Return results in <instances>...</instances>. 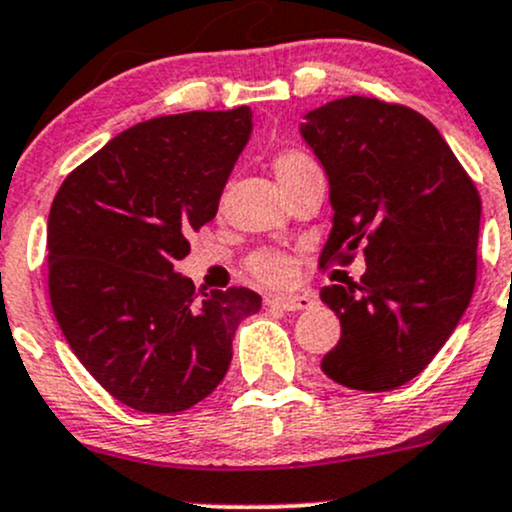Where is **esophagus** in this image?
Segmentation results:
<instances>
[{
  "instance_id": "1",
  "label": "esophagus",
  "mask_w": 512,
  "mask_h": 512,
  "mask_svg": "<svg viewBox=\"0 0 512 512\" xmlns=\"http://www.w3.org/2000/svg\"><path fill=\"white\" fill-rule=\"evenodd\" d=\"M269 306H277L282 311H306L316 303V296L313 294H277L267 299Z\"/></svg>"
}]
</instances>
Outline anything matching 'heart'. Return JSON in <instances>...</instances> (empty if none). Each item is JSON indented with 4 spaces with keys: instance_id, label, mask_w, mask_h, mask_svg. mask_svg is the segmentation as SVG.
Here are the masks:
<instances>
[{
    "instance_id": "obj_1",
    "label": "heart",
    "mask_w": 512,
    "mask_h": 512,
    "mask_svg": "<svg viewBox=\"0 0 512 512\" xmlns=\"http://www.w3.org/2000/svg\"><path fill=\"white\" fill-rule=\"evenodd\" d=\"M311 170H318L316 162H313L306 153H301V150H284V153L274 157V174H277V182L282 184V187ZM250 272L265 284H286L294 277V262L286 255H282V252L265 250L257 252V255L252 257Z\"/></svg>"
}]
</instances>
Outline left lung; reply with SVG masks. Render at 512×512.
Masks as SVG:
<instances>
[{
  "label": "left lung",
  "mask_w": 512,
  "mask_h": 512,
  "mask_svg": "<svg viewBox=\"0 0 512 512\" xmlns=\"http://www.w3.org/2000/svg\"><path fill=\"white\" fill-rule=\"evenodd\" d=\"M299 133L330 184L320 265L359 245L367 262L359 284L320 289L342 328L320 369L347 389H398L442 350L474 294L479 192L408 106L355 94L306 111Z\"/></svg>",
  "instance_id": "obj_1"
}]
</instances>
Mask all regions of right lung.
Returning a JSON list of instances; mask_svg holds the SVG:
<instances>
[{
    "label": "right lung",
    "instance_id": "obj_1",
    "mask_svg": "<svg viewBox=\"0 0 512 512\" xmlns=\"http://www.w3.org/2000/svg\"><path fill=\"white\" fill-rule=\"evenodd\" d=\"M252 136L250 106L136 123L82 162L48 216V286L65 340L116 401L179 413L226 376L260 294L196 299L177 272Z\"/></svg>",
    "mask_w": 512,
    "mask_h": 512
}]
</instances>
